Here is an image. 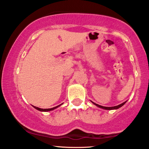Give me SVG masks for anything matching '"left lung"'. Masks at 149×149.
I'll list each match as a JSON object with an SVG mask.
<instances>
[{
	"label": "left lung",
	"mask_w": 149,
	"mask_h": 149,
	"mask_svg": "<svg viewBox=\"0 0 149 149\" xmlns=\"http://www.w3.org/2000/svg\"><path fill=\"white\" fill-rule=\"evenodd\" d=\"M92 103H93V104H94L95 105V106H97V107H99V108H102V109H105V110H116V109L120 108V107H122L125 104L126 102H123V104H120V105H118V106H113V107H105V106H100V105H98V104H95V103L93 102H92Z\"/></svg>",
	"instance_id": "1"
}]
</instances>
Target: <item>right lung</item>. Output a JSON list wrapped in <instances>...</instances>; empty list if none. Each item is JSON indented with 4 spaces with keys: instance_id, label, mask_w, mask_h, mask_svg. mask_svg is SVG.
<instances>
[{
    "instance_id": "obj_1",
    "label": "right lung",
    "mask_w": 149,
    "mask_h": 149,
    "mask_svg": "<svg viewBox=\"0 0 149 149\" xmlns=\"http://www.w3.org/2000/svg\"><path fill=\"white\" fill-rule=\"evenodd\" d=\"M61 105H62V104L58 105V106H57L56 107H54V108H48V109H42V108H38V107H36V106H33L34 107L35 109H37V110L41 111V112H47V111H51V110H54V109H56V108H58V107L60 106Z\"/></svg>"
}]
</instances>
